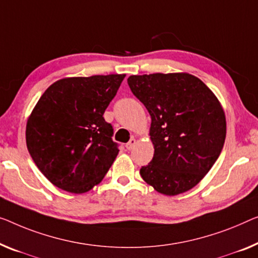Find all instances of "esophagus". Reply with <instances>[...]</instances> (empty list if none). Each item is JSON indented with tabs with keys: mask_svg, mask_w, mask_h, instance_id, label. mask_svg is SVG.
<instances>
[{
	"mask_svg": "<svg viewBox=\"0 0 258 258\" xmlns=\"http://www.w3.org/2000/svg\"><path fill=\"white\" fill-rule=\"evenodd\" d=\"M134 146H136V139H134V138H131V140L126 144V149H127V151H132Z\"/></svg>",
	"mask_w": 258,
	"mask_h": 258,
	"instance_id": "1",
	"label": "esophagus"
}]
</instances>
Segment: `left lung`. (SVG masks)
<instances>
[{
	"label": "left lung",
	"mask_w": 258,
	"mask_h": 258,
	"mask_svg": "<svg viewBox=\"0 0 258 258\" xmlns=\"http://www.w3.org/2000/svg\"><path fill=\"white\" fill-rule=\"evenodd\" d=\"M127 83L152 118L153 160L141 167L145 182L176 196L197 185L226 139L225 112L202 80L186 73L132 75Z\"/></svg>",
	"instance_id": "left-lung-1"
}]
</instances>
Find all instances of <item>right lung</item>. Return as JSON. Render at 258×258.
I'll use <instances>...</instances> for the list:
<instances>
[{
    "mask_svg": "<svg viewBox=\"0 0 258 258\" xmlns=\"http://www.w3.org/2000/svg\"><path fill=\"white\" fill-rule=\"evenodd\" d=\"M125 75L68 78L49 86L26 125V146L49 182L72 194L91 190L119 152L106 107Z\"/></svg>",
    "mask_w": 258,
    "mask_h": 258,
    "instance_id": "obj_1",
    "label": "right lung"
}]
</instances>
